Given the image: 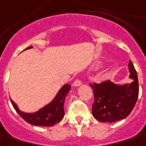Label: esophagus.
Returning a JSON list of instances; mask_svg holds the SVG:
<instances>
[{
    "mask_svg": "<svg viewBox=\"0 0 146 146\" xmlns=\"http://www.w3.org/2000/svg\"><path fill=\"white\" fill-rule=\"evenodd\" d=\"M81 85H82V82H81V80H79V79L75 80L74 82L73 83V86H81Z\"/></svg>",
    "mask_w": 146,
    "mask_h": 146,
    "instance_id": "34e87169",
    "label": "esophagus"
}]
</instances>
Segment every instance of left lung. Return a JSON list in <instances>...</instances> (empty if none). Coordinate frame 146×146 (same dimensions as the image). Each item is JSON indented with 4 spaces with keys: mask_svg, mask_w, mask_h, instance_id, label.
<instances>
[{
    "mask_svg": "<svg viewBox=\"0 0 146 146\" xmlns=\"http://www.w3.org/2000/svg\"><path fill=\"white\" fill-rule=\"evenodd\" d=\"M128 69L132 82L124 85H116L111 81L90 83L94 96L92 115L98 121L113 123L125 119L133 111L138 98L139 84L137 73L131 60Z\"/></svg>",
    "mask_w": 146,
    "mask_h": 146,
    "instance_id": "obj_1",
    "label": "left lung"
}]
</instances>
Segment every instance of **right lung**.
I'll list each match as a JSON object with an SVG mask.
<instances>
[{
  "label": "right lung",
  "mask_w": 146,
  "mask_h": 146,
  "mask_svg": "<svg viewBox=\"0 0 146 146\" xmlns=\"http://www.w3.org/2000/svg\"><path fill=\"white\" fill-rule=\"evenodd\" d=\"M30 48H32V46L26 49H30ZM70 89H71L70 85L65 84L60 88L56 96L51 103H48V105H46L45 107L38 110V111L34 112V113L23 112L19 110L17 104L14 103L12 99H10V101L15 111L27 123L32 125H35V126L52 127L56 123L60 122L64 118V99L69 92Z\"/></svg>",
  "instance_id": "right-lung-1"
}]
</instances>
